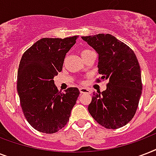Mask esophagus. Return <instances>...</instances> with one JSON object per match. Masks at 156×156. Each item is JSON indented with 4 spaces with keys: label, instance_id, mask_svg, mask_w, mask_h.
Wrapping results in <instances>:
<instances>
[{
    "label": "esophagus",
    "instance_id": "obj_1",
    "mask_svg": "<svg viewBox=\"0 0 156 156\" xmlns=\"http://www.w3.org/2000/svg\"><path fill=\"white\" fill-rule=\"evenodd\" d=\"M79 91H80L81 94H90V90L87 89V88L81 87L79 89Z\"/></svg>",
    "mask_w": 156,
    "mask_h": 156
}]
</instances>
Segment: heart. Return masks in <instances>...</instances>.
I'll list each match as a JSON object with an SVG mask.
<instances>
[{"instance_id":"obj_1","label":"heart","mask_w":156,"mask_h":156,"mask_svg":"<svg viewBox=\"0 0 156 156\" xmlns=\"http://www.w3.org/2000/svg\"><path fill=\"white\" fill-rule=\"evenodd\" d=\"M88 52H90V50L83 49V50H82V51H81V54H82V56H83V55H85L86 53H87Z\"/></svg>"}]
</instances>
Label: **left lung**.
Masks as SVG:
<instances>
[{
    "mask_svg": "<svg viewBox=\"0 0 156 156\" xmlns=\"http://www.w3.org/2000/svg\"><path fill=\"white\" fill-rule=\"evenodd\" d=\"M99 54L98 68L107 80V89L93 93L88 111L107 129H119L134 116L143 90L141 69L135 53L128 45L109 34L83 36Z\"/></svg>",
    "mask_w": 156,
    "mask_h": 156,
    "instance_id": "1",
    "label": "left lung"
}]
</instances>
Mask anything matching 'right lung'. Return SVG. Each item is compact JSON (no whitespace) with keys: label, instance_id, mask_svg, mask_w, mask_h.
I'll use <instances>...</instances> for the list:
<instances>
[{"label":"right lung","instance_id":"add662e5","mask_svg":"<svg viewBox=\"0 0 156 156\" xmlns=\"http://www.w3.org/2000/svg\"><path fill=\"white\" fill-rule=\"evenodd\" d=\"M78 38H43L22 56L17 80L21 108L28 123L41 133H54L65 127L78 100V88L61 92L53 80Z\"/></svg>","mask_w":156,"mask_h":156}]
</instances>
